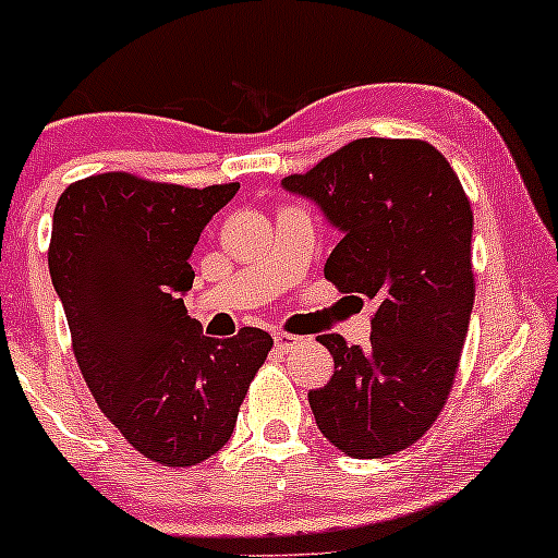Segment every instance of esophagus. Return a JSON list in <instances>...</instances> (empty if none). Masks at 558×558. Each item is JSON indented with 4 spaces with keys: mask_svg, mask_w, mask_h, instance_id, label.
<instances>
[{
    "mask_svg": "<svg viewBox=\"0 0 558 558\" xmlns=\"http://www.w3.org/2000/svg\"><path fill=\"white\" fill-rule=\"evenodd\" d=\"M300 342H302V337L289 335V331H278V335H275V345H278L280 351H291V348H296Z\"/></svg>",
    "mask_w": 558,
    "mask_h": 558,
    "instance_id": "obj_1",
    "label": "esophagus"
}]
</instances>
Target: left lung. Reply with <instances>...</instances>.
Returning <instances> with one entry per match:
<instances>
[{"label":"left lung","instance_id":"8db88e82","mask_svg":"<svg viewBox=\"0 0 558 558\" xmlns=\"http://www.w3.org/2000/svg\"><path fill=\"white\" fill-rule=\"evenodd\" d=\"M342 232L324 275L375 302L369 345L318 335L335 375L307 393L320 435L353 459L404 451L448 402L475 302L472 207L424 140L362 137L289 174Z\"/></svg>","mask_w":558,"mask_h":558}]
</instances>
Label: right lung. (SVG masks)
<instances>
[{"mask_svg": "<svg viewBox=\"0 0 558 558\" xmlns=\"http://www.w3.org/2000/svg\"><path fill=\"white\" fill-rule=\"evenodd\" d=\"M240 183L189 189L132 172L75 180L53 210L48 267L77 367L145 459L191 466L221 451L272 337L202 335L183 294L202 229Z\"/></svg>", "mask_w": 558, "mask_h": 558, "instance_id": "1", "label": "right lung"}]
</instances>
